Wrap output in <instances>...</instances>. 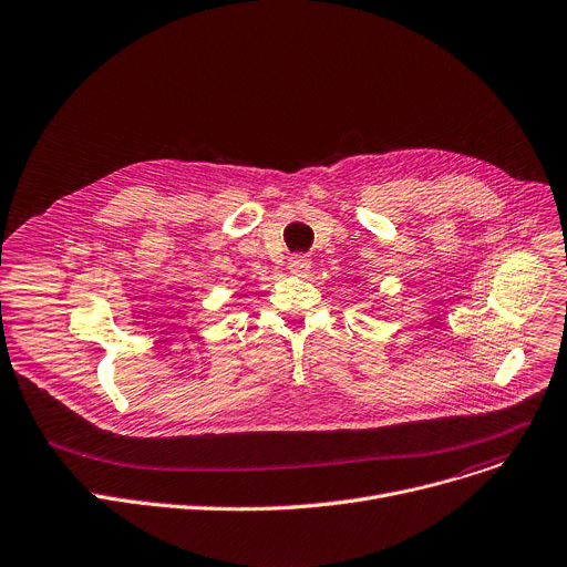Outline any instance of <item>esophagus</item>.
<instances>
[{
  "mask_svg": "<svg viewBox=\"0 0 567 567\" xmlns=\"http://www.w3.org/2000/svg\"><path fill=\"white\" fill-rule=\"evenodd\" d=\"M287 269H289V274H291V276L303 278V276H308V274H310V259H308V257H303V255H293V257H289Z\"/></svg>",
  "mask_w": 567,
  "mask_h": 567,
  "instance_id": "obj_1",
  "label": "esophagus"
}]
</instances>
